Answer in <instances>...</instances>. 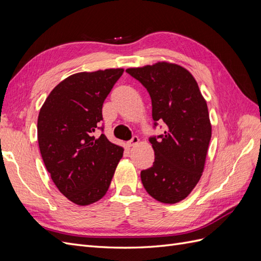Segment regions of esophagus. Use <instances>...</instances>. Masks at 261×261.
Wrapping results in <instances>:
<instances>
[{
    "label": "esophagus",
    "instance_id": "obj_1",
    "mask_svg": "<svg viewBox=\"0 0 261 261\" xmlns=\"http://www.w3.org/2000/svg\"><path fill=\"white\" fill-rule=\"evenodd\" d=\"M139 143V138L137 136H134L129 141H127V144H126V146H127L128 148L130 147H134L135 145H137Z\"/></svg>",
    "mask_w": 261,
    "mask_h": 261
}]
</instances>
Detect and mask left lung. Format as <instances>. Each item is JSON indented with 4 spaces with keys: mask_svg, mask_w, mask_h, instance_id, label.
<instances>
[{
    "mask_svg": "<svg viewBox=\"0 0 261 261\" xmlns=\"http://www.w3.org/2000/svg\"><path fill=\"white\" fill-rule=\"evenodd\" d=\"M150 94L152 118L167 127L150 137L154 150L151 168L140 172L147 193L163 203L185 199L198 183L211 139L207 102L194 76L168 62L126 69Z\"/></svg>",
    "mask_w": 261,
    "mask_h": 261,
    "instance_id": "left-lung-1",
    "label": "left lung"
}]
</instances>
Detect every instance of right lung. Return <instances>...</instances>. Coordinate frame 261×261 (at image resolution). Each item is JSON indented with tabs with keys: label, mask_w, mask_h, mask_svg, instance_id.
I'll return each mask as SVG.
<instances>
[{
	"label": "right lung",
	"mask_w": 261,
	"mask_h": 261,
	"mask_svg": "<svg viewBox=\"0 0 261 261\" xmlns=\"http://www.w3.org/2000/svg\"><path fill=\"white\" fill-rule=\"evenodd\" d=\"M123 68L77 73L50 92L38 116V143L53 183L78 206L98 201L108 192L124 149L93 133L102 106Z\"/></svg>",
	"instance_id": "1"
}]
</instances>
